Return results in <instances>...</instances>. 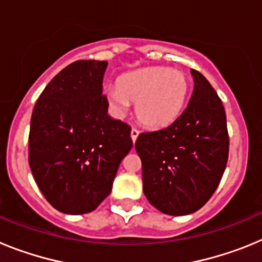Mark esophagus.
<instances>
[{"mask_svg": "<svg viewBox=\"0 0 262 262\" xmlns=\"http://www.w3.org/2000/svg\"><path fill=\"white\" fill-rule=\"evenodd\" d=\"M139 134H140V131H139L138 128H135V127H133V129H131V139H133L134 143L136 142V139H138Z\"/></svg>", "mask_w": 262, "mask_h": 262, "instance_id": "34e87169", "label": "esophagus"}]
</instances>
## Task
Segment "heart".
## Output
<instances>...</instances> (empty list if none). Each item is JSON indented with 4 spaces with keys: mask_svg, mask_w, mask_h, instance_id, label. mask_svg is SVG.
<instances>
[{
    "mask_svg": "<svg viewBox=\"0 0 262 262\" xmlns=\"http://www.w3.org/2000/svg\"><path fill=\"white\" fill-rule=\"evenodd\" d=\"M189 81L184 72L168 67H149L126 73L106 89V101L119 117L135 103L136 118L148 128H164L184 110Z\"/></svg>",
    "mask_w": 262,
    "mask_h": 262,
    "instance_id": "b5f03b06",
    "label": "heart"
}]
</instances>
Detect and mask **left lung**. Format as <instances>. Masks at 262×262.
<instances>
[{
  "instance_id": "obj_1",
  "label": "left lung",
  "mask_w": 262,
  "mask_h": 262,
  "mask_svg": "<svg viewBox=\"0 0 262 262\" xmlns=\"http://www.w3.org/2000/svg\"><path fill=\"white\" fill-rule=\"evenodd\" d=\"M191 75L194 90L182 114L135 143L148 202L176 216L195 212L211 198L230 148L222 99L202 73L191 69Z\"/></svg>"
}]
</instances>
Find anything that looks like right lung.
<instances>
[{
  "label": "right lung",
  "mask_w": 262,
  "mask_h": 262,
  "mask_svg": "<svg viewBox=\"0 0 262 262\" xmlns=\"http://www.w3.org/2000/svg\"><path fill=\"white\" fill-rule=\"evenodd\" d=\"M107 61L78 60L45 88L32 111L29 164L46 200L64 214L93 211L133 148L131 127L108 117Z\"/></svg>",
  "instance_id": "right-lung-1"
}]
</instances>
